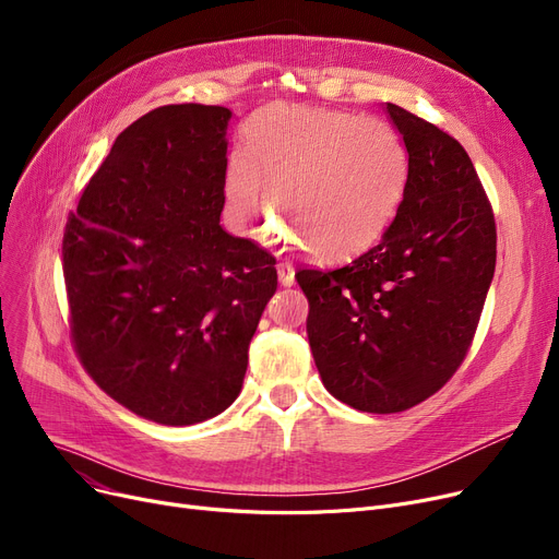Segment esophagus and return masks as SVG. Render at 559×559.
<instances>
[{
    "label": "esophagus",
    "instance_id": "1",
    "mask_svg": "<svg viewBox=\"0 0 559 559\" xmlns=\"http://www.w3.org/2000/svg\"><path fill=\"white\" fill-rule=\"evenodd\" d=\"M278 281L283 287L295 285V267H292L289 262H281L278 264Z\"/></svg>",
    "mask_w": 559,
    "mask_h": 559
}]
</instances>
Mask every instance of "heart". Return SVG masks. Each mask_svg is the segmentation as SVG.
I'll list each match as a JSON object with an SVG mask.
<instances>
[{
  "mask_svg": "<svg viewBox=\"0 0 559 559\" xmlns=\"http://www.w3.org/2000/svg\"><path fill=\"white\" fill-rule=\"evenodd\" d=\"M407 181L399 133L344 110L272 106L247 127V152L226 165V209L249 226L272 203L310 255L344 262L365 253L396 215Z\"/></svg>",
  "mask_w": 559,
  "mask_h": 559,
  "instance_id": "heart-1",
  "label": "heart"
}]
</instances>
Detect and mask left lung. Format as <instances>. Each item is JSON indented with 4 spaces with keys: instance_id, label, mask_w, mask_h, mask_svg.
<instances>
[{
    "instance_id": "obj_1",
    "label": "left lung",
    "mask_w": 559,
    "mask_h": 559,
    "mask_svg": "<svg viewBox=\"0 0 559 559\" xmlns=\"http://www.w3.org/2000/svg\"><path fill=\"white\" fill-rule=\"evenodd\" d=\"M407 150L403 201L369 251L340 270H301L321 383L373 415L442 390L474 342L496 267L491 203L464 146L388 104Z\"/></svg>"
}]
</instances>
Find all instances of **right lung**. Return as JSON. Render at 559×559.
Returning a JSON list of instances; mask_svg holds the SVG:
<instances>
[{"label":"right lung","mask_w":559,"mask_h":559,"mask_svg":"<svg viewBox=\"0 0 559 559\" xmlns=\"http://www.w3.org/2000/svg\"><path fill=\"white\" fill-rule=\"evenodd\" d=\"M224 106L171 104L117 135L63 235L72 344L95 383L163 426L238 399L274 255L222 226Z\"/></svg>","instance_id":"1"}]
</instances>
